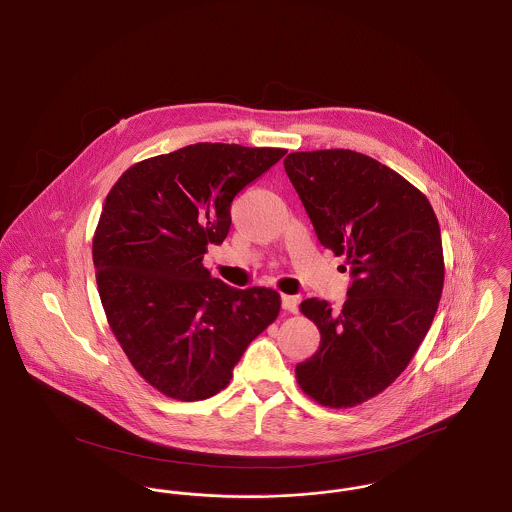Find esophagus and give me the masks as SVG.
<instances>
[{"mask_svg":"<svg viewBox=\"0 0 512 512\" xmlns=\"http://www.w3.org/2000/svg\"><path fill=\"white\" fill-rule=\"evenodd\" d=\"M282 309L288 313H297V297L282 295Z\"/></svg>","mask_w":512,"mask_h":512,"instance_id":"obj_1","label":"esophagus"}]
</instances>
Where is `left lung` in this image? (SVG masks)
<instances>
[{
	"label": "left lung",
	"instance_id": "8db88e82",
	"mask_svg": "<svg viewBox=\"0 0 512 512\" xmlns=\"http://www.w3.org/2000/svg\"><path fill=\"white\" fill-rule=\"evenodd\" d=\"M284 169L318 242L345 255L351 286L340 311L305 299L320 347L295 366L317 403L347 409L386 390L428 334L443 290V249L426 195L351 149L297 151Z\"/></svg>",
	"mask_w": 512,
	"mask_h": 512
}]
</instances>
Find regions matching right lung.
I'll list each match as a JSON object with an SVG mask.
<instances>
[{"label": "right lung", "mask_w": 512, "mask_h": 512, "mask_svg": "<svg viewBox=\"0 0 512 512\" xmlns=\"http://www.w3.org/2000/svg\"><path fill=\"white\" fill-rule=\"evenodd\" d=\"M284 155L194 144L132 165L105 197L92 245L101 305L128 361L167 397L224 390L280 313L278 292L211 278L203 255L228 236L234 197Z\"/></svg>", "instance_id": "obj_1"}]
</instances>
